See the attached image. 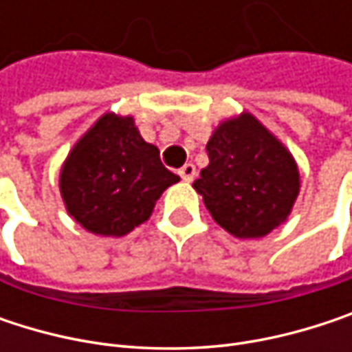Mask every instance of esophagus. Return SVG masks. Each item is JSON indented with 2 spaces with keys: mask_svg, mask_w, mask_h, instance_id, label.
Returning a JSON list of instances; mask_svg holds the SVG:
<instances>
[{
  "mask_svg": "<svg viewBox=\"0 0 352 352\" xmlns=\"http://www.w3.org/2000/svg\"><path fill=\"white\" fill-rule=\"evenodd\" d=\"M179 177L183 179V181H193V177H195V165H191V163H185L181 169H179Z\"/></svg>",
  "mask_w": 352,
  "mask_h": 352,
  "instance_id": "1",
  "label": "esophagus"
}]
</instances>
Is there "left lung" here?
I'll list each match as a JSON object with an SVG mask.
<instances>
[{
  "label": "left lung",
  "mask_w": 352,
  "mask_h": 352,
  "mask_svg": "<svg viewBox=\"0 0 352 352\" xmlns=\"http://www.w3.org/2000/svg\"><path fill=\"white\" fill-rule=\"evenodd\" d=\"M210 165L193 183L212 218L239 239L285 222L300 193L289 151L250 113L222 122L206 144Z\"/></svg>",
  "instance_id": "8db88e82"
}]
</instances>
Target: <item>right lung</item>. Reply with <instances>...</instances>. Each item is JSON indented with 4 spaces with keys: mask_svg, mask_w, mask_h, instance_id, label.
Segmentation results:
<instances>
[{
    "mask_svg": "<svg viewBox=\"0 0 352 352\" xmlns=\"http://www.w3.org/2000/svg\"><path fill=\"white\" fill-rule=\"evenodd\" d=\"M179 181L130 116H102L75 144L60 171L69 214L89 232L124 236L148 220L161 193Z\"/></svg>",
    "mask_w": 352,
    "mask_h": 352,
    "instance_id": "add662e5",
    "label": "right lung"
}]
</instances>
